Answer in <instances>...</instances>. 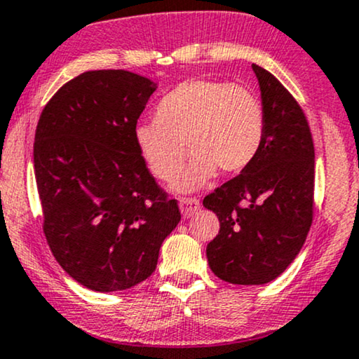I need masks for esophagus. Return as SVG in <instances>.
I'll return each mask as SVG.
<instances>
[{"instance_id":"1","label":"esophagus","mask_w":359,"mask_h":359,"mask_svg":"<svg viewBox=\"0 0 359 359\" xmlns=\"http://www.w3.org/2000/svg\"><path fill=\"white\" fill-rule=\"evenodd\" d=\"M179 207H180V212H182V215L185 217V219H189V217H192L194 213H197L198 208H201V202H198L197 198L184 197L179 201Z\"/></svg>"}]
</instances>
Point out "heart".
Listing matches in <instances>:
<instances>
[{"label": "heart", "instance_id": "1", "mask_svg": "<svg viewBox=\"0 0 359 359\" xmlns=\"http://www.w3.org/2000/svg\"><path fill=\"white\" fill-rule=\"evenodd\" d=\"M156 112L157 119L134 127L135 146L152 174L170 182L182 167L187 142L192 156L175 180L177 192L198 190L217 170L229 175L245 170L265 142V109L243 86L184 81L158 101Z\"/></svg>", "mask_w": 359, "mask_h": 359}]
</instances>
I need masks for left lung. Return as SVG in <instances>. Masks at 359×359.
<instances>
[{"label": "left lung", "instance_id": "8db88e82", "mask_svg": "<svg viewBox=\"0 0 359 359\" xmlns=\"http://www.w3.org/2000/svg\"><path fill=\"white\" fill-rule=\"evenodd\" d=\"M266 116L260 154L203 198L219 217L210 270L235 285H265L300 253L313 220L315 149L302 107L271 72L252 65Z\"/></svg>", "mask_w": 359, "mask_h": 359}]
</instances>
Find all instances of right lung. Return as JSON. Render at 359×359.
Returning <instances> with one entry per match:
<instances>
[{
	"mask_svg": "<svg viewBox=\"0 0 359 359\" xmlns=\"http://www.w3.org/2000/svg\"><path fill=\"white\" fill-rule=\"evenodd\" d=\"M157 84L124 69L88 71L41 112L34 174L44 235L62 270L109 293L154 273L180 222L140 157L134 127Z\"/></svg>",
	"mask_w": 359,
	"mask_h": 359,
	"instance_id": "1",
	"label": "right lung"
}]
</instances>
